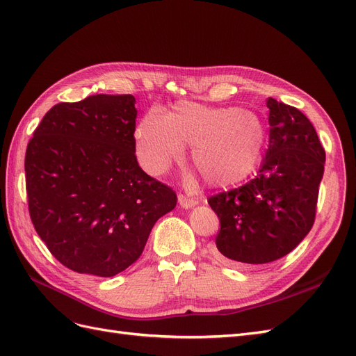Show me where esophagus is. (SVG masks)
<instances>
[{"mask_svg":"<svg viewBox=\"0 0 356 356\" xmlns=\"http://www.w3.org/2000/svg\"><path fill=\"white\" fill-rule=\"evenodd\" d=\"M178 202H179L181 207L186 208V209L193 208V207H195V204H197V199L188 197V196H186V195H179V196H178Z\"/></svg>","mask_w":356,"mask_h":356,"instance_id":"34e87169","label":"esophagus"}]
</instances>
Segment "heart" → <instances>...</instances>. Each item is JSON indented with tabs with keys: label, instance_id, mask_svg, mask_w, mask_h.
<instances>
[{
	"label": "heart",
	"instance_id": "heart-1",
	"mask_svg": "<svg viewBox=\"0 0 356 356\" xmlns=\"http://www.w3.org/2000/svg\"><path fill=\"white\" fill-rule=\"evenodd\" d=\"M266 131L255 113L243 108H211L178 102L165 114L149 110L135 131L139 163L153 175L166 170L191 144V161L213 186H230L250 177L260 161Z\"/></svg>",
	"mask_w": 356,
	"mask_h": 356
}]
</instances>
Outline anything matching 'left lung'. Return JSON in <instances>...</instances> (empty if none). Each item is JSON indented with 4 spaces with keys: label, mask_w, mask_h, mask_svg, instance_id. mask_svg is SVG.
<instances>
[{
    "label": "left lung",
    "mask_w": 356,
    "mask_h": 356,
    "mask_svg": "<svg viewBox=\"0 0 356 356\" xmlns=\"http://www.w3.org/2000/svg\"><path fill=\"white\" fill-rule=\"evenodd\" d=\"M266 105L270 132L258 175L208 199L220 220L213 252L234 266L279 260L305 239L316 217L325 149L300 110L273 98Z\"/></svg>",
    "instance_id": "obj_1"
}]
</instances>
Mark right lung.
Returning <instances> with one entry per match:
<instances>
[{"label": "right lung", "mask_w": 356, "mask_h": 356, "mask_svg": "<svg viewBox=\"0 0 356 356\" xmlns=\"http://www.w3.org/2000/svg\"><path fill=\"white\" fill-rule=\"evenodd\" d=\"M135 98L93 95L46 113L26 148L31 221L56 260L110 277L141 257L177 193L135 156Z\"/></svg>", "instance_id": "obj_1"}]
</instances>
